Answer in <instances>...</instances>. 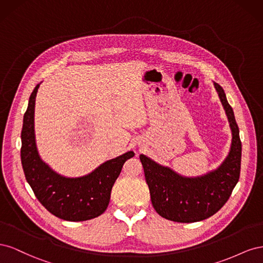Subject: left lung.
<instances>
[{"label": "left lung", "instance_id": "8db88e82", "mask_svg": "<svg viewBox=\"0 0 263 263\" xmlns=\"http://www.w3.org/2000/svg\"><path fill=\"white\" fill-rule=\"evenodd\" d=\"M214 84L233 132L229 155L217 170L194 179L183 178L144 155L139 157L144 166L151 203L156 212L165 219L194 222L213 216L228 201L239 180L241 165L239 128L224 90L219 84Z\"/></svg>", "mask_w": 263, "mask_h": 263}]
</instances>
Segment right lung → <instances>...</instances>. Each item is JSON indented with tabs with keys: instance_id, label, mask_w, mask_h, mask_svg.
<instances>
[{
	"instance_id": "add662e5",
	"label": "right lung",
	"mask_w": 263,
	"mask_h": 263,
	"mask_svg": "<svg viewBox=\"0 0 263 263\" xmlns=\"http://www.w3.org/2000/svg\"><path fill=\"white\" fill-rule=\"evenodd\" d=\"M39 84L31 93L24 114L21 159L25 178L44 208L55 217L82 221L100 216L107 209L110 192L127 159L128 151L101 164L85 177L70 179L52 171L38 155L34 133L35 100Z\"/></svg>"
}]
</instances>
